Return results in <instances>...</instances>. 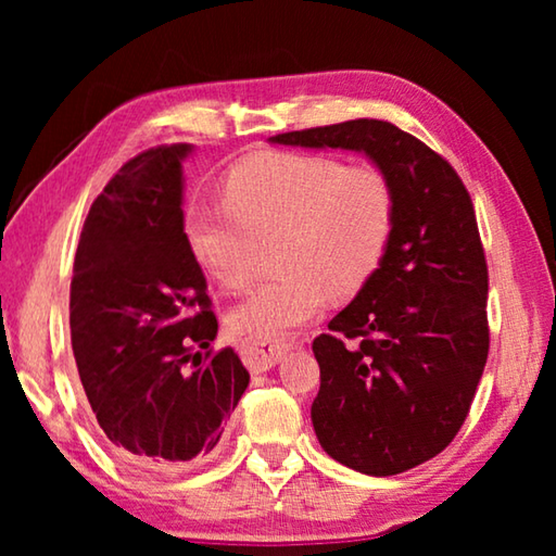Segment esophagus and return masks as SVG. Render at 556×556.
<instances>
[{
  "mask_svg": "<svg viewBox=\"0 0 556 556\" xmlns=\"http://www.w3.org/2000/svg\"><path fill=\"white\" fill-rule=\"evenodd\" d=\"M291 348H296V341H289V338H269V341L242 343V361L252 372H265L271 365H277Z\"/></svg>",
  "mask_w": 556,
  "mask_h": 556,
  "instance_id": "esophagus-1",
  "label": "esophagus"
}]
</instances>
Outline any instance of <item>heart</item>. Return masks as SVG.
Here are the masks:
<instances>
[{"mask_svg": "<svg viewBox=\"0 0 556 556\" xmlns=\"http://www.w3.org/2000/svg\"><path fill=\"white\" fill-rule=\"evenodd\" d=\"M228 208L188 218V242L225 289L255 271L257 242L277 238L281 271L262 281L228 316L248 341H269L324 312L328 296H351L378 271L394 230V191L378 168H348L321 154H265L235 168Z\"/></svg>", "mask_w": 556, "mask_h": 556, "instance_id": "obj_1", "label": "heart"}]
</instances>
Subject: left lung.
I'll return each mask as SVG.
<instances>
[{
  "instance_id": "left-lung-1",
  "label": "left lung",
  "mask_w": 556,
  "mask_h": 556,
  "mask_svg": "<svg viewBox=\"0 0 556 556\" xmlns=\"http://www.w3.org/2000/svg\"><path fill=\"white\" fill-rule=\"evenodd\" d=\"M365 154L394 191L380 267L314 341L318 444L338 464L394 476L441 454L464 425L488 357V267L476 211L446 159L382 119L269 137Z\"/></svg>"
}]
</instances>
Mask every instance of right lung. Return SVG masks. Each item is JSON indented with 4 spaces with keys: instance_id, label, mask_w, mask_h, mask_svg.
<instances>
[{
    "instance_id": "obj_1",
    "label": "right lung",
    "mask_w": 556,
    "mask_h": 556,
    "mask_svg": "<svg viewBox=\"0 0 556 556\" xmlns=\"http://www.w3.org/2000/svg\"><path fill=\"white\" fill-rule=\"evenodd\" d=\"M191 154V144L156 147L122 166L92 203L73 265L83 390L112 451L144 470L203 464L250 384L232 348L200 357L218 321L184 232Z\"/></svg>"
}]
</instances>
